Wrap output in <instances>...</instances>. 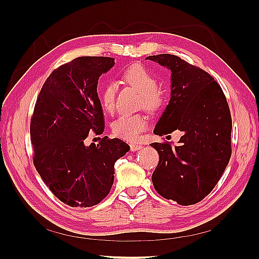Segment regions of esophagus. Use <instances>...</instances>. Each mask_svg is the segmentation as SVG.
<instances>
[{
    "mask_svg": "<svg viewBox=\"0 0 259 259\" xmlns=\"http://www.w3.org/2000/svg\"><path fill=\"white\" fill-rule=\"evenodd\" d=\"M142 148H143V145H140V144H131V150L132 151L140 150Z\"/></svg>",
    "mask_w": 259,
    "mask_h": 259,
    "instance_id": "obj_1",
    "label": "esophagus"
}]
</instances>
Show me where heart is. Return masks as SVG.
<instances>
[{
	"instance_id": "heart-1",
	"label": "heart",
	"mask_w": 259,
	"mask_h": 259,
	"mask_svg": "<svg viewBox=\"0 0 259 259\" xmlns=\"http://www.w3.org/2000/svg\"><path fill=\"white\" fill-rule=\"evenodd\" d=\"M122 79L140 94L143 107L149 112L155 113L161 110L164 105V95L156 89L158 81L145 67L132 66L123 73ZM114 96L115 89L111 83L107 84L100 92V104L106 111H111L113 109ZM146 127L147 119L145 115H123L112 124V132L117 137L134 142Z\"/></svg>"
}]
</instances>
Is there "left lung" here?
I'll return each instance as SVG.
<instances>
[{
    "label": "left lung",
    "mask_w": 259,
    "mask_h": 259,
    "mask_svg": "<svg viewBox=\"0 0 259 259\" xmlns=\"http://www.w3.org/2000/svg\"><path fill=\"white\" fill-rule=\"evenodd\" d=\"M149 59L170 71V99L153 133L183 132L178 145L153 143L160 155L154 189L180 205L204 199L221 179L231 156V115L221 86L204 70L175 55Z\"/></svg>",
    "instance_id": "1"
}]
</instances>
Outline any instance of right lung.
Instances as JSON below:
<instances>
[{
	"instance_id": "right-lung-1",
	"label": "right lung",
	"mask_w": 259,
	"mask_h": 259,
	"mask_svg": "<svg viewBox=\"0 0 259 259\" xmlns=\"http://www.w3.org/2000/svg\"><path fill=\"white\" fill-rule=\"evenodd\" d=\"M110 57H79L54 70L38 94L30 124L34 166L65 204L90 207L103 201L114 180V163L130 146L104 137L86 146L90 132L103 134L105 116L97 94Z\"/></svg>"
}]
</instances>
